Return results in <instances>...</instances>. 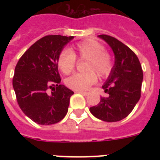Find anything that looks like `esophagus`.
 Masks as SVG:
<instances>
[{"instance_id":"1","label":"esophagus","mask_w":160,"mask_h":160,"mask_svg":"<svg viewBox=\"0 0 160 160\" xmlns=\"http://www.w3.org/2000/svg\"><path fill=\"white\" fill-rule=\"evenodd\" d=\"M75 93H80V94H81V95H85V96H86V95L89 94L88 92H85V91H80V90H75Z\"/></svg>"}]
</instances>
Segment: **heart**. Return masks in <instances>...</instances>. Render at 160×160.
<instances>
[{
    "instance_id": "obj_1",
    "label": "heart",
    "mask_w": 160,
    "mask_h": 160,
    "mask_svg": "<svg viewBox=\"0 0 160 160\" xmlns=\"http://www.w3.org/2000/svg\"><path fill=\"white\" fill-rule=\"evenodd\" d=\"M75 57L85 60L84 70L86 72L78 73L66 80V85L72 90H85L94 85L97 77H107L113 69V58L105 51L102 44L95 40H85L76 44L70 51H63L58 57V67L64 74L69 75L75 69Z\"/></svg>"
}]
</instances>
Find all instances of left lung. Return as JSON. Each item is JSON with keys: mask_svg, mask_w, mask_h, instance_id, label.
<instances>
[{"mask_svg": "<svg viewBox=\"0 0 160 160\" xmlns=\"http://www.w3.org/2000/svg\"><path fill=\"white\" fill-rule=\"evenodd\" d=\"M98 37L112 49L114 64L102 85L109 96L100 97V103L90 107V111L103 121H119L130 114L139 100L143 70L137 55L121 41L107 35H100Z\"/></svg>", "mask_w": 160, "mask_h": 160, "instance_id": "left-lung-1", "label": "left lung"}]
</instances>
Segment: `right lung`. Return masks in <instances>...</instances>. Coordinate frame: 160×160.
Here are the masks:
<instances>
[{
    "label": "right lung",
    "mask_w": 160,
    "mask_h": 160,
    "mask_svg": "<svg viewBox=\"0 0 160 160\" xmlns=\"http://www.w3.org/2000/svg\"><path fill=\"white\" fill-rule=\"evenodd\" d=\"M74 36H44L20 58L14 74L17 102L26 116L42 125L56 124L68 112L72 90L60 85L57 60Z\"/></svg>",
    "instance_id": "right-lung-1"
}]
</instances>
